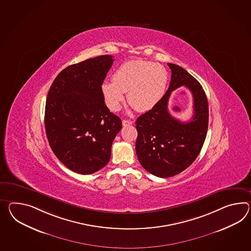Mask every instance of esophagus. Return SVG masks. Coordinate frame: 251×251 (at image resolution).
<instances>
[{
  "mask_svg": "<svg viewBox=\"0 0 251 251\" xmlns=\"http://www.w3.org/2000/svg\"><path fill=\"white\" fill-rule=\"evenodd\" d=\"M132 122L131 121H128V120H123V125L124 127H126V126H129V125H132Z\"/></svg>",
  "mask_w": 251,
  "mask_h": 251,
  "instance_id": "1",
  "label": "esophagus"
}]
</instances>
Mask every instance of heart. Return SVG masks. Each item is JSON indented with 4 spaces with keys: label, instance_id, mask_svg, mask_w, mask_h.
<instances>
[{
    "label": "heart",
    "instance_id": "b5f03b06",
    "mask_svg": "<svg viewBox=\"0 0 251 251\" xmlns=\"http://www.w3.org/2000/svg\"><path fill=\"white\" fill-rule=\"evenodd\" d=\"M168 73L165 68L151 61H129L117 68L112 81H104L101 92L108 108L117 111L127 100L139 111L151 110L166 92Z\"/></svg>",
    "mask_w": 251,
    "mask_h": 251
}]
</instances>
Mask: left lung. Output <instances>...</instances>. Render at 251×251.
Instances as JSON below:
<instances>
[{"label": "left lung", "instance_id": "obj_1", "mask_svg": "<svg viewBox=\"0 0 251 251\" xmlns=\"http://www.w3.org/2000/svg\"><path fill=\"white\" fill-rule=\"evenodd\" d=\"M171 80L164 96L136 121V152L141 166L159 177L175 176L190 167L201 151L208 125V105L201 83L185 69L168 63ZM184 85L194 97V116L182 123L171 116L167 103L171 92Z\"/></svg>", "mask_w": 251, "mask_h": 251}]
</instances>
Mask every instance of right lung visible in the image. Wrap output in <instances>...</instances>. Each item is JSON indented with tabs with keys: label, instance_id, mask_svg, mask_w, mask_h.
Returning a JSON list of instances; mask_svg holds the SVG:
<instances>
[{
	"label": "right lung",
	"instance_id": "obj_1",
	"mask_svg": "<svg viewBox=\"0 0 251 251\" xmlns=\"http://www.w3.org/2000/svg\"><path fill=\"white\" fill-rule=\"evenodd\" d=\"M113 58L98 56L70 65L57 75L45 105V130L56 157L79 174L107 165L122 120L104 102L101 84Z\"/></svg>",
	"mask_w": 251,
	"mask_h": 251
}]
</instances>
